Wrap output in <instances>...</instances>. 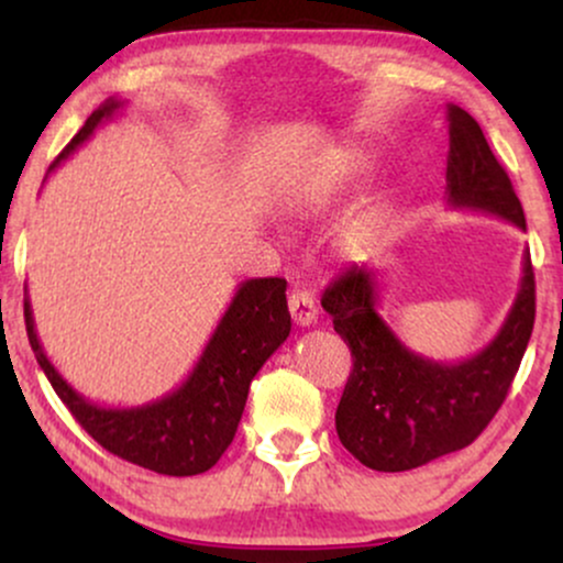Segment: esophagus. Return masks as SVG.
I'll return each mask as SVG.
<instances>
[{"mask_svg": "<svg viewBox=\"0 0 563 563\" xmlns=\"http://www.w3.org/2000/svg\"><path fill=\"white\" fill-rule=\"evenodd\" d=\"M288 309L290 318H294L296 325L309 328L314 320H318V303H314V296L309 290H294L288 296Z\"/></svg>", "mask_w": 563, "mask_h": 563, "instance_id": "1", "label": "esophagus"}]
</instances>
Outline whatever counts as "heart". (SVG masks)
Segmentation results:
<instances>
[{"mask_svg": "<svg viewBox=\"0 0 563 563\" xmlns=\"http://www.w3.org/2000/svg\"><path fill=\"white\" fill-rule=\"evenodd\" d=\"M367 172V156L360 151H335L322 161V166L309 179L307 190H303V200L307 203L322 206L331 203V200L344 192L349 185L357 183L360 177ZM373 235H376V219L371 214H357L352 217L349 222L341 228L339 241L344 245V251L349 254H360L365 251L367 245L373 243Z\"/></svg>", "mask_w": 563, "mask_h": 563, "instance_id": "heart-1", "label": "heart"}]
</instances>
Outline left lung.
<instances>
[{"mask_svg":"<svg viewBox=\"0 0 563 563\" xmlns=\"http://www.w3.org/2000/svg\"><path fill=\"white\" fill-rule=\"evenodd\" d=\"M448 203L527 230L514 185L474 115L448 106ZM322 309L352 349V373L335 410L341 444L373 471H410L468 448L506 399L534 325L532 260L527 249L519 294L500 331L461 363H437L397 339L378 312L376 273L367 264L333 280Z\"/></svg>","mask_w":563,"mask_h":563,"instance_id":"8db88e82","label":"left lung"}]
</instances>
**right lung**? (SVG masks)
<instances>
[{
    "label": "right lung",
    "mask_w": 563,
    "mask_h": 563,
    "mask_svg": "<svg viewBox=\"0 0 563 563\" xmlns=\"http://www.w3.org/2000/svg\"><path fill=\"white\" fill-rule=\"evenodd\" d=\"M121 108L124 102L108 97L55 158L49 172H55L84 140L92 137L102 121L113 119ZM23 314L38 367L81 429L113 455L164 476H196L214 466L235 437L251 380L290 333L286 280H243L196 367L177 389L145 405L106 407L81 397L49 363L38 344L29 294Z\"/></svg>",
    "instance_id": "1"
}]
</instances>
